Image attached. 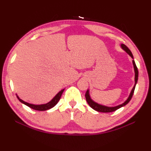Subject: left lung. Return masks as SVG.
Instances as JSON below:
<instances>
[{
	"label": "left lung",
	"mask_w": 151,
	"mask_h": 151,
	"mask_svg": "<svg viewBox=\"0 0 151 151\" xmlns=\"http://www.w3.org/2000/svg\"><path fill=\"white\" fill-rule=\"evenodd\" d=\"M121 47L123 48V49L126 51V52L129 54L131 57L133 58V56H132V54L131 52V51L129 50V48H128L126 45H124V44H122L121 45ZM132 63H133V65H134V73H135V78H134V81H135V84H134V86L133 88L132 89V91L131 94H130V96L129 98H128L127 100L124 102V103H122V104H120V105H118L116 106H114V107H108V106H103V105H101V104H99L96 103L95 102H94L92 99L90 98V96H89V93H88V91H87L86 92V94H85V98H86V100L87 101L88 104H89V106H90L92 109H93L94 110H95V111H98V112H113V111H116L117 109H119L120 108H121L122 106H124L126 105L127 104H128L129 103V101L131 100L132 95H133V93H134V88H135V86H136V85L137 83V81H138V77H139V71H138L137 69V67L136 66V64H135L134 60H132Z\"/></svg>",
	"instance_id": "1"
}]
</instances>
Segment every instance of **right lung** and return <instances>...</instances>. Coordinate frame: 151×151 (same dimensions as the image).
Masks as SVG:
<instances>
[{
  "label": "right lung",
  "mask_w": 151,
  "mask_h": 151,
  "mask_svg": "<svg viewBox=\"0 0 151 151\" xmlns=\"http://www.w3.org/2000/svg\"><path fill=\"white\" fill-rule=\"evenodd\" d=\"M64 91V89L62 91H60L59 93H58L57 95H56L54 98L52 99V101H50L49 103H48L47 104H40V105H35V104H29L27 103V102H24V101L21 100V99H20L19 97H18V99H19V100L20 102H21L22 103L24 104L25 105L28 106L30 108H31L34 110H36V111H47V110L50 109L51 108H52L53 106H55L56 104L58 103V102L59 101L61 95H62V94Z\"/></svg>",
  "instance_id": "add662e5"
}]
</instances>
